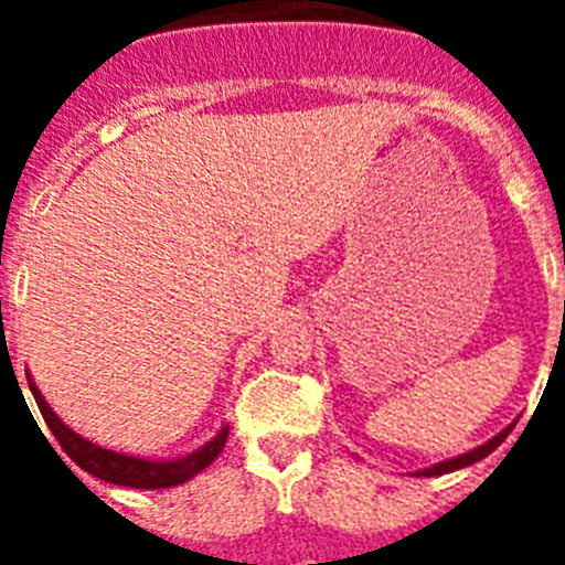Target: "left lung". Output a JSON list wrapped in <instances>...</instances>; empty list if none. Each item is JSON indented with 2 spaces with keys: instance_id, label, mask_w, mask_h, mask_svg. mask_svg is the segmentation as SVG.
Masks as SVG:
<instances>
[{
  "instance_id": "1",
  "label": "left lung",
  "mask_w": 565,
  "mask_h": 565,
  "mask_svg": "<svg viewBox=\"0 0 565 565\" xmlns=\"http://www.w3.org/2000/svg\"><path fill=\"white\" fill-rule=\"evenodd\" d=\"M512 427H515V424H509V427H503V430L498 433V436H492V438H489L487 444H481V447H476V450L463 452V456L447 458V461H438V463H433V467H424V469H418L416 476H422V478L444 476V472H456V469H463V467H469V463L481 461V458H487L489 452H495L498 447H501V444H503V438H507L509 433H512Z\"/></svg>"
}]
</instances>
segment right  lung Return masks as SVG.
I'll return each mask as SVG.
<instances>
[{
	"instance_id": "add662e5",
	"label": "right lung",
	"mask_w": 565,
	"mask_h": 565,
	"mask_svg": "<svg viewBox=\"0 0 565 565\" xmlns=\"http://www.w3.org/2000/svg\"><path fill=\"white\" fill-rule=\"evenodd\" d=\"M30 393L36 398L39 411H42L44 424L50 427V433L56 436V441L62 444V450L67 452L84 472L102 478V481L118 483V487H132V489H167L178 487V483L192 481L201 469H206L214 458L221 456L223 447H226L228 438V424H223L217 436L209 438L203 447L186 452V456L178 458H143V456H129V452L107 450L102 444H93L89 438L78 436L73 427L58 418V413L44 402V396L39 393L36 382L28 376Z\"/></svg>"
}]
</instances>
